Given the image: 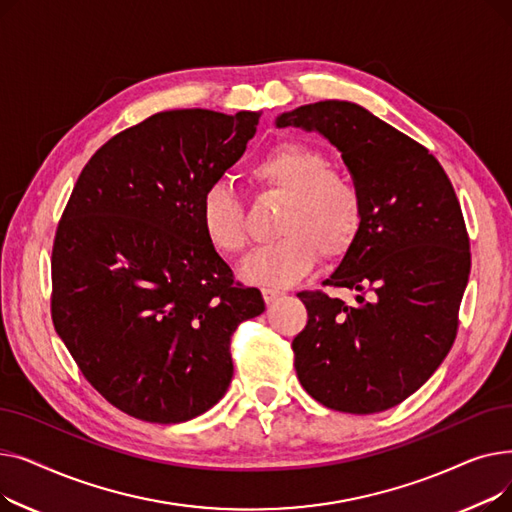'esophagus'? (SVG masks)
<instances>
[{
	"mask_svg": "<svg viewBox=\"0 0 512 512\" xmlns=\"http://www.w3.org/2000/svg\"><path fill=\"white\" fill-rule=\"evenodd\" d=\"M261 294H263V301L270 305V303H274L278 297H282V290H278V288H261Z\"/></svg>",
	"mask_w": 512,
	"mask_h": 512,
	"instance_id": "obj_1",
	"label": "esophagus"
}]
</instances>
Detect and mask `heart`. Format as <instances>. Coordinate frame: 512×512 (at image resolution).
Wrapping results in <instances>:
<instances>
[{
    "label": "heart",
    "mask_w": 512,
    "mask_h": 512,
    "mask_svg": "<svg viewBox=\"0 0 512 512\" xmlns=\"http://www.w3.org/2000/svg\"><path fill=\"white\" fill-rule=\"evenodd\" d=\"M247 176L259 191L284 197L274 228L278 238L240 265L247 282L288 286L311 272L317 255L334 261L355 247L365 224V201L351 174L330 168L326 151L282 141L263 151ZM199 226L222 255H240L249 245L245 203L224 182L203 191Z\"/></svg>",
    "instance_id": "b5f03b06"
}]
</instances>
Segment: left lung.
<instances>
[{
  "label": "left lung",
  "mask_w": 512,
  "mask_h": 512,
  "mask_svg": "<svg viewBox=\"0 0 512 512\" xmlns=\"http://www.w3.org/2000/svg\"><path fill=\"white\" fill-rule=\"evenodd\" d=\"M276 124L324 134L365 201L359 240L324 282L357 290V305L299 292L309 319L292 340L294 369L328 409L396 407L432 378L459 330L471 272L461 203L432 153L357 103L301 105Z\"/></svg>",
  "instance_id": "left-lung-1"
}]
</instances>
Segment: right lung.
<instances>
[{"label":"right lung","mask_w":512,"mask_h":512,"mask_svg":"<svg viewBox=\"0 0 512 512\" xmlns=\"http://www.w3.org/2000/svg\"><path fill=\"white\" fill-rule=\"evenodd\" d=\"M261 112L172 110L87 161L51 249V319L87 382L122 413L188 421L230 386V340L263 313L199 226V201Z\"/></svg>","instance_id":"right-lung-1"}]
</instances>
